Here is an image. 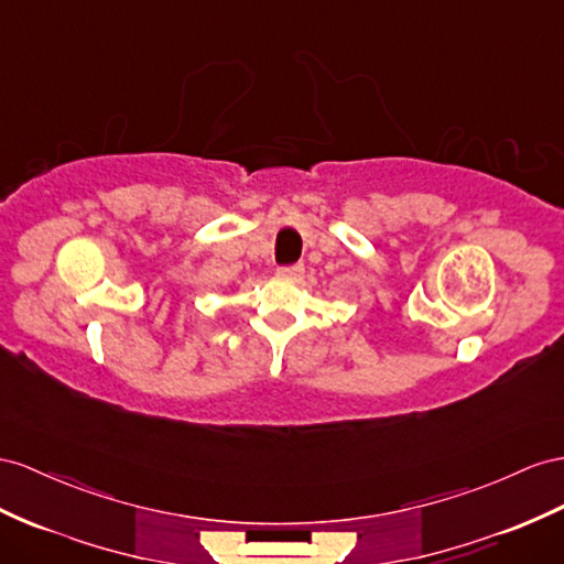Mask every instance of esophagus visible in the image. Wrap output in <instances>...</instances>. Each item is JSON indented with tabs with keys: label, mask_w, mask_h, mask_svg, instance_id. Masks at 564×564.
Here are the masks:
<instances>
[{
	"label": "esophagus",
	"mask_w": 564,
	"mask_h": 564,
	"mask_svg": "<svg viewBox=\"0 0 564 564\" xmlns=\"http://www.w3.org/2000/svg\"><path fill=\"white\" fill-rule=\"evenodd\" d=\"M302 273H305V267H302V264L281 267V269H279V276H281V279H291V281H300Z\"/></svg>",
	"instance_id": "obj_1"
}]
</instances>
